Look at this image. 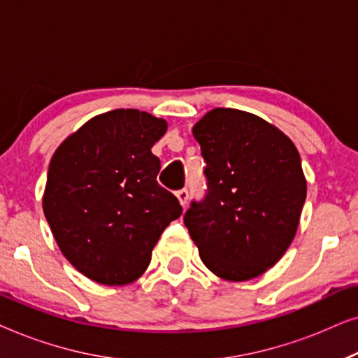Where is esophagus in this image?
Masks as SVG:
<instances>
[{
	"mask_svg": "<svg viewBox=\"0 0 358 358\" xmlns=\"http://www.w3.org/2000/svg\"><path fill=\"white\" fill-rule=\"evenodd\" d=\"M176 197H178L180 205H182V207H185V205H187V202H189V192H187V189H180V190H178V192H176Z\"/></svg>",
	"mask_w": 358,
	"mask_h": 358,
	"instance_id": "1",
	"label": "esophagus"
}]
</instances>
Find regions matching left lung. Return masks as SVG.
I'll return each mask as SVG.
<instances>
[{"mask_svg": "<svg viewBox=\"0 0 358 358\" xmlns=\"http://www.w3.org/2000/svg\"><path fill=\"white\" fill-rule=\"evenodd\" d=\"M208 192L184 217L202 262L229 282L259 277L295 238L306 179L293 141L261 117L217 107L192 127Z\"/></svg>", "mask_w": 358, "mask_h": 358, "instance_id": "obj_1", "label": "left lung"}]
</instances>
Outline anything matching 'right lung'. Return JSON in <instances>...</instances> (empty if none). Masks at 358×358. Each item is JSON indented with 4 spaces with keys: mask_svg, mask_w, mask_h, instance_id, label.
<instances>
[{
    "mask_svg": "<svg viewBox=\"0 0 358 358\" xmlns=\"http://www.w3.org/2000/svg\"><path fill=\"white\" fill-rule=\"evenodd\" d=\"M164 119L115 109L87 120L58 146L48 166L42 207L68 262L102 285L143 275L164 228L182 213L156 180L151 148Z\"/></svg>",
    "mask_w": 358,
    "mask_h": 358,
    "instance_id": "add662e5",
    "label": "right lung"
}]
</instances>
